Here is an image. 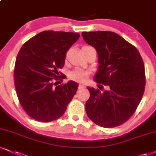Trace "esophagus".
Wrapping results in <instances>:
<instances>
[{
  "label": "esophagus",
  "instance_id": "1",
  "mask_svg": "<svg viewBox=\"0 0 156 156\" xmlns=\"http://www.w3.org/2000/svg\"><path fill=\"white\" fill-rule=\"evenodd\" d=\"M84 88H85V86H84L83 84H79L78 89H80V90H83V89H84Z\"/></svg>",
  "mask_w": 156,
  "mask_h": 156
}]
</instances>
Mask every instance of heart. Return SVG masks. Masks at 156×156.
Listing matches in <instances>:
<instances>
[{"label": "heart", "instance_id": "heart-1", "mask_svg": "<svg viewBox=\"0 0 156 156\" xmlns=\"http://www.w3.org/2000/svg\"><path fill=\"white\" fill-rule=\"evenodd\" d=\"M85 47H89V46H84L83 48ZM89 75V71L84 70V69H75L69 73L68 76L69 80H72V81L84 83V82L87 81Z\"/></svg>", "mask_w": 156, "mask_h": 156}]
</instances>
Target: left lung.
<instances>
[{"label": "left lung", "instance_id": "obj_1", "mask_svg": "<svg viewBox=\"0 0 156 156\" xmlns=\"http://www.w3.org/2000/svg\"><path fill=\"white\" fill-rule=\"evenodd\" d=\"M82 35L97 51L100 65L95 81L100 89L102 84L108 87L103 92L87 87L86 113L102 127L118 126L133 115L143 96L146 80L143 58L134 45L115 32H83Z\"/></svg>", "mask_w": 156, "mask_h": 156}]
</instances>
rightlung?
Instances as JSON below:
<instances>
[{"mask_svg":"<svg viewBox=\"0 0 156 156\" xmlns=\"http://www.w3.org/2000/svg\"><path fill=\"white\" fill-rule=\"evenodd\" d=\"M79 37L76 32L48 30L30 38L21 48L15 63V88L22 108L36 121L50 122L60 118L76 94V82L60 85L58 82L66 78L58 70Z\"/></svg>","mask_w":156,"mask_h":156,"instance_id":"obj_1","label":"right lung"}]
</instances>
